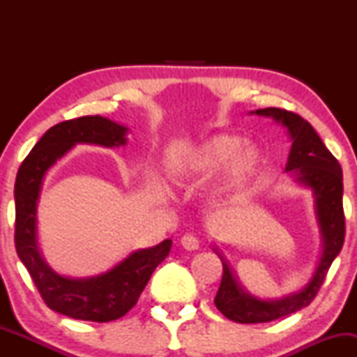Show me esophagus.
I'll list each match as a JSON object with an SVG mask.
<instances>
[{"label":"esophagus","instance_id":"1","mask_svg":"<svg viewBox=\"0 0 357 357\" xmlns=\"http://www.w3.org/2000/svg\"><path fill=\"white\" fill-rule=\"evenodd\" d=\"M181 245H183V248H186V250H198L199 245H202V241H199L198 236L188 233V235H184L181 238Z\"/></svg>","mask_w":357,"mask_h":357}]
</instances>
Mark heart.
Listing matches in <instances>:
<instances>
[{"instance_id": "heart-1", "label": "heart", "mask_w": 357, "mask_h": 357, "mask_svg": "<svg viewBox=\"0 0 357 357\" xmlns=\"http://www.w3.org/2000/svg\"><path fill=\"white\" fill-rule=\"evenodd\" d=\"M264 166V154L255 144L233 134H216L204 139L174 165L178 181H202L223 167L220 191H230L252 179Z\"/></svg>"}]
</instances>
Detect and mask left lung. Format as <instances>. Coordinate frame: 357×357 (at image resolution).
<instances>
[{
  "label": "left lung",
  "instance_id": "obj_1",
  "mask_svg": "<svg viewBox=\"0 0 357 357\" xmlns=\"http://www.w3.org/2000/svg\"><path fill=\"white\" fill-rule=\"evenodd\" d=\"M255 114L272 117L285 127L292 139L285 171L292 174L297 183L310 188L314 192L315 215L322 235V255L312 278L304 289L284 298L261 301L240 285L227 260L221 257L218 250L213 248L223 264V277L216 292L215 305L225 317L240 324L275 321L309 305L317 296L334 258L341 252L346 236V218L342 210V169L337 159L324 146L314 127L298 114L277 107L258 109Z\"/></svg>",
  "mask_w": 357,
  "mask_h": 357
}]
</instances>
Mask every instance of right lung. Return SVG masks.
<instances>
[{"instance_id": "add662e5", "label": "right lung", "mask_w": 357, "mask_h": 357, "mask_svg": "<svg viewBox=\"0 0 357 357\" xmlns=\"http://www.w3.org/2000/svg\"><path fill=\"white\" fill-rule=\"evenodd\" d=\"M127 127L100 116H85L50 127L24 158L15 183V247L45 304L72 319L110 322L136 305L151 275L167 257L171 240L137 250L102 275L61 277L43 260L36 238V204L47 171L79 142L119 147Z\"/></svg>"}]
</instances>
